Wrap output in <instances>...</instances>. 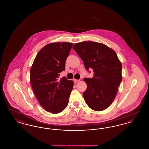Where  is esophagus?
Returning a JSON list of instances; mask_svg holds the SVG:
<instances>
[{"mask_svg": "<svg viewBox=\"0 0 149 149\" xmlns=\"http://www.w3.org/2000/svg\"><path fill=\"white\" fill-rule=\"evenodd\" d=\"M73 81H74V83H78V81H80V80H77V79H74V80H73Z\"/></svg>", "mask_w": 149, "mask_h": 149, "instance_id": "1", "label": "esophagus"}]
</instances>
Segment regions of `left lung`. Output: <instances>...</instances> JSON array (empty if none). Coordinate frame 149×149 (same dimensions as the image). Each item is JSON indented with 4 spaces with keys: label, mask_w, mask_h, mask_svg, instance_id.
I'll list each match as a JSON object with an SVG mask.
<instances>
[{
    "label": "left lung",
    "mask_w": 149,
    "mask_h": 149,
    "mask_svg": "<svg viewBox=\"0 0 149 149\" xmlns=\"http://www.w3.org/2000/svg\"><path fill=\"white\" fill-rule=\"evenodd\" d=\"M72 49L83 60L86 70L92 69V78H84L87 88L83 92L86 104L101 111L113 102L122 79V64L115 51L101 43H77Z\"/></svg>",
    "instance_id": "8db88e82"
}]
</instances>
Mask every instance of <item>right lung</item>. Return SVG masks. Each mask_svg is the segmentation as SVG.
<instances>
[{
	"label": "right lung",
	"instance_id": "add662e5",
	"mask_svg": "<svg viewBox=\"0 0 149 149\" xmlns=\"http://www.w3.org/2000/svg\"><path fill=\"white\" fill-rule=\"evenodd\" d=\"M73 43H51L38 52L30 70V82L40 105L47 112L58 113L68 104L74 82L64 77L65 61Z\"/></svg>",
	"mask_w": 149,
	"mask_h": 149
}]
</instances>
